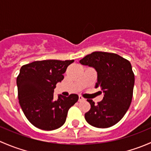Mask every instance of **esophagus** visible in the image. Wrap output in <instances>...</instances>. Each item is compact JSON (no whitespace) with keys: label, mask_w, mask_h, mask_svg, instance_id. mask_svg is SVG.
I'll use <instances>...</instances> for the list:
<instances>
[{"label":"esophagus","mask_w":151,"mask_h":151,"mask_svg":"<svg viewBox=\"0 0 151 151\" xmlns=\"http://www.w3.org/2000/svg\"><path fill=\"white\" fill-rule=\"evenodd\" d=\"M84 100H85V99L83 98V96H79V99H78L79 101H84Z\"/></svg>","instance_id":"esophagus-1"}]
</instances>
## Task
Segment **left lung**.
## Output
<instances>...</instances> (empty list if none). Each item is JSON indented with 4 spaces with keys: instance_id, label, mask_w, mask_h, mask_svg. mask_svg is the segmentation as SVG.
Wrapping results in <instances>:
<instances>
[{
    "instance_id": "1",
    "label": "left lung",
    "mask_w": 151,
    "mask_h": 151,
    "mask_svg": "<svg viewBox=\"0 0 151 151\" xmlns=\"http://www.w3.org/2000/svg\"><path fill=\"white\" fill-rule=\"evenodd\" d=\"M80 63L95 68L96 88L100 87L104 93L97 105L93 100H87L91 109L85 114V120L96 128L114 126L122 119L132 102L134 74L130 62L115 53L93 52Z\"/></svg>"
}]
</instances>
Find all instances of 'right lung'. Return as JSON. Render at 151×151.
Segmentation results:
<instances>
[{
  "instance_id": "1",
  "label": "right lung",
  "mask_w": 151,
  "mask_h": 151,
  "mask_svg": "<svg viewBox=\"0 0 151 151\" xmlns=\"http://www.w3.org/2000/svg\"><path fill=\"white\" fill-rule=\"evenodd\" d=\"M73 62L45 60L21 67L17 78L19 102L27 119L36 128L47 131L60 128L66 122L69 108L78 101L77 94L58 95L55 100L53 93Z\"/></svg>"
}]
</instances>
